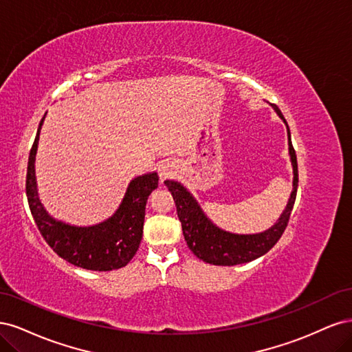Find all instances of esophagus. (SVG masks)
Instances as JSON below:
<instances>
[{"label": "esophagus", "mask_w": 352, "mask_h": 352, "mask_svg": "<svg viewBox=\"0 0 352 352\" xmlns=\"http://www.w3.org/2000/svg\"><path fill=\"white\" fill-rule=\"evenodd\" d=\"M177 173V166L173 162H164L158 166V176L160 182H164V180L173 177Z\"/></svg>", "instance_id": "34e87169"}]
</instances>
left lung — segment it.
Instances as JSON below:
<instances>
[{
    "label": "left lung",
    "mask_w": 352,
    "mask_h": 352,
    "mask_svg": "<svg viewBox=\"0 0 352 352\" xmlns=\"http://www.w3.org/2000/svg\"><path fill=\"white\" fill-rule=\"evenodd\" d=\"M287 129V146H289V157L292 164V192L287 204L272 228L260 233H250V235H241V233H232L223 230L212 223L204 211H202L198 201L189 190L176 180H166L164 185L168 188L176 202L177 217L182 223L184 236L189 250L202 261L214 265H236L250 263L261 257L270 251L274 243L280 239L283 232L289 221L291 211L295 204L296 189H298V164L296 155L291 141L289 126H287L280 110L272 104Z\"/></svg>",
    "instance_id": "1"
}]
</instances>
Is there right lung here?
<instances>
[{"instance_id": "add662e5", "label": "right lung", "mask_w": 352, "mask_h": 352, "mask_svg": "<svg viewBox=\"0 0 352 352\" xmlns=\"http://www.w3.org/2000/svg\"><path fill=\"white\" fill-rule=\"evenodd\" d=\"M45 116L47 113L42 117L35 142L32 145L26 175L29 208L41 235L63 260L78 267L94 272L124 267L140 248L146 199L158 186V175L151 172L133 177L113 216L97 225L74 226L54 219L39 199L35 175L39 133Z\"/></svg>"}]
</instances>
